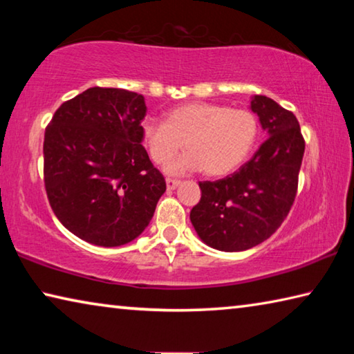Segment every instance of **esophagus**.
<instances>
[{"label": "esophagus", "mask_w": 354, "mask_h": 354, "mask_svg": "<svg viewBox=\"0 0 354 354\" xmlns=\"http://www.w3.org/2000/svg\"><path fill=\"white\" fill-rule=\"evenodd\" d=\"M165 183H167V189L169 190H175L178 185L181 184V181H178V179H171V178H167Z\"/></svg>", "instance_id": "34e87169"}]
</instances>
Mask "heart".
<instances>
[{"mask_svg": "<svg viewBox=\"0 0 354 354\" xmlns=\"http://www.w3.org/2000/svg\"><path fill=\"white\" fill-rule=\"evenodd\" d=\"M259 124L251 111L194 101L167 112L165 123L147 117L140 140L156 164H164L184 145L188 149L165 165L169 175L203 169L207 176H223L239 169L253 149Z\"/></svg>", "mask_w": 354, "mask_h": 354, "instance_id": "b5f03b06", "label": "heart"}]
</instances>
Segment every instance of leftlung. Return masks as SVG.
<instances>
[{"label":"left lung","instance_id":"left-lung-1","mask_svg":"<svg viewBox=\"0 0 354 354\" xmlns=\"http://www.w3.org/2000/svg\"><path fill=\"white\" fill-rule=\"evenodd\" d=\"M250 109L268 139L234 175L200 183L190 211L196 234L218 251H245L267 241L283 223L297 195L304 140L298 120L277 101L254 95Z\"/></svg>","mask_w":354,"mask_h":354}]
</instances>
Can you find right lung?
<instances>
[{
  "instance_id": "right-lung-1",
  "label": "right lung",
  "mask_w": 354,
  "mask_h": 354,
  "mask_svg": "<svg viewBox=\"0 0 354 354\" xmlns=\"http://www.w3.org/2000/svg\"><path fill=\"white\" fill-rule=\"evenodd\" d=\"M143 95L92 87L59 107L44 142L45 189L59 221L98 247L139 237L167 189L142 147Z\"/></svg>"
}]
</instances>
